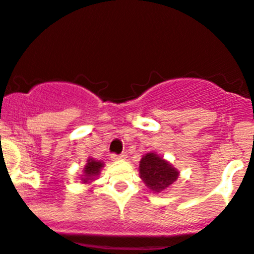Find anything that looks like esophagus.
Instances as JSON below:
<instances>
[{
	"mask_svg": "<svg viewBox=\"0 0 254 254\" xmlns=\"http://www.w3.org/2000/svg\"><path fill=\"white\" fill-rule=\"evenodd\" d=\"M127 158V155L126 154H121V155H117V154H112L111 155V159L113 161H117V160H125V159Z\"/></svg>",
	"mask_w": 254,
	"mask_h": 254,
	"instance_id": "esophagus-1",
	"label": "esophagus"
}]
</instances>
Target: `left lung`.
Returning a JSON list of instances; mask_svg holds the SVG:
<instances>
[{
	"label": "left lung",
	"mask_w": 254,
	"mask_h": 254,
	"mask_svg": "<svg viewBox=\"0 0 254 254\" xmlns=\"http://www.w3.org/2000/svg\"><path fill=\"white\" fill-rule=\"evenodd\" d=\"M140 178L150 190L160 193L168 190L178 179L179 172L172 164L155 152H147L140 161Z\"/></svg>",
	"instance_id": "8db88e82"
}]
</instances>
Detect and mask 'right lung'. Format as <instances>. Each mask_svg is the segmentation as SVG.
I'll return each instance as SVG.
<instances>
[{
	"label": "right lung",
	"mask_w": 254,
	"mask_h": 254,
	"mask_svg": "<svg viewBox=\"0 0 254 254\" xmlns=\"http://www.w3.org/2000/svg\"><path fill=\"white\" fill-rule=\"evenodd\" d=\"M103 167H104V164L102 161L87 159V163L84 168V172H82L84 174L81 176L82 183H89V182L94 181L100 174V170Z\"/></svg>",
	"instance_id": "1"
}]
</instances>
